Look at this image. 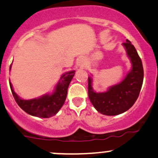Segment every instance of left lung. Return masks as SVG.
I'll return each mask as SVG.
<instances>
[{
	"mask_svg": "<svg viewBox=\"0 0 158 158\" xmlns=\"http://www.w3.org/2000/svg\"><path fill=\"white\" fill-rule=\"evenodd\" d=\"M127 56L131 58L132 69L124 80L112 86L106 92L93 91L92 79L88 77V97L94 108L106 115H116L129 110L137 100L143 82L144 70L141 58L131 41L123 43Z\"/></svg>",
	"mask_w": 158,
	"mask_h": 158,
	"instance_id": "left-lung-1",
	"label": "left lung"
}]
</instances>
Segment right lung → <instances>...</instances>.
I'll return each instance as SVG.
<instances>
[{
	"mask_svg": "<svg viewBox=\"0 0 158 158\" xmlns=\"http://www.w3.org/2000/svg\"><path fill=\"white\" fill-rule=\"evenodd\" d=\"M10 68L11 65L10 67ZM74 74L75 71L73 70L65 73L60 77V81L56 85L55 91L52 94H46L37 99L22 100L15 94L10 82V86L15 102L22 110L31 115L40 118H49L56 115L64 103L67 94V89Z\"/></svg>",
	"mask_w": 158,
	"mask_h": 158,
	"instance_id": "add662e5",
	"label": "right lung"
}]
</instances>
